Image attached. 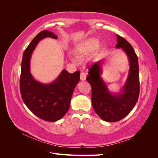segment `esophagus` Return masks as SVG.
I'll return each mask as SVG.
<instances>
[{
  "label": "esophagus",
  "instance_id": "esophagus-1",
  "mask_svg": "<svg viewBox=\"0 0 158 158\" xmlns=\"http://www.w3.org/2000/svg\"><path fill=\"white\" fill-rule=\"evenodd\" d=\"M85 79H86V74L82 72L80 74V80L82 81H84L85 80Z\"/></svg>",
  "mask_w": 158,
  "mask_h": 158
}]
</instances>
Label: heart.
<instances>
[{"instance_id": "1", "label": "heart", "mask_w": 158, "mask_h": 158, "mask_svg": "<svg viewBox=\"0 0 158 158\" xmlns=\"http://www.w3.org/2000/svg\"><path fill=\"white\" fill-rule=\"evenodd\" d=\"M99 46V40L96 37H91L81 42L74 49V55L78 60H84L87 56L92 55L96 51ZM100 52L98 51L95 54V57L99 58Z\"/></svg>"}]
</instances>
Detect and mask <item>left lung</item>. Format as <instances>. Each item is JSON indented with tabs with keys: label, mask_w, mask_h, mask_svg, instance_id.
Masks as SVG:
<instances>
[{
	"label": "left lung",
	"mask_w": 158,
	"mask_h": 158,
	"mask_svg": "<svg viewBox=\"0 0 158 158\" xmlns=\"http://www.w3.org/2000/svg\"><path fill=\"white\" fill-rule=\"evenodd\" d=\"M117 49H123L129 60L128 74L121 92L113 94L102 79V64L98 61L89 69L86 80L92 87V102L94 111L107 122H116L125 118L136 105L140 92L139 69L133 47L123 37L117 35Z\"/></svg>",
	"instance_id": "left-lung-1"
}]
</instances>
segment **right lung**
I'll return each mask as SVG.
<instances>
[{
    "label": "right lung",
    "mask_w": 158,
    "mask_h": 158,
    "mask_svg": "<svg viewBox=\"0 0 158 158\" xmlns=\"http://www.w3.org/2000/svg\"><path fill=\"white\" fill-rule=\"evenodd\" d=\"M57 39L53 33L43 30L33 38L23 55L20 88L23 102L39 118L55 122L69 111L76 85L80 81V71L70 74L63 70L53 82L43 84L35 80L30 73V58L36 45L45 37Z\"/></svg>",
    "instance_id": "1"
}]
</instances>
